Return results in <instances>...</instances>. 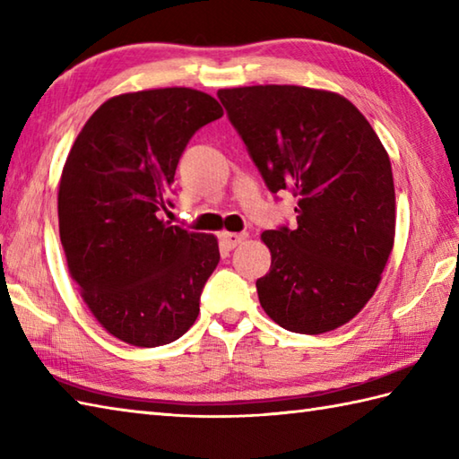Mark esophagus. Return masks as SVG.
<instances>
[{"instance_id": "esophagus-1", "label": "esophagus", "mask_w": 459, "mask_h": 459, "mask_svg": "<svg viewBox=\"0 0 459 459\" xmlns=\"http://www.w3.org/2000/svg\"><path fill=\"white\" fill-rule=\"evenodd\" d=\"M219 238H221V245H222L224 248L232 250V248L240 247L242 242H245V240L248 238V235H247V232H227V230H222L221 235H219Z\"/></svg>"}]
</instances>
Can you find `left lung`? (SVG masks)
<instances>
[{
  "instance_id": "1",
  "label": "left lung",
  "mask_w": 459,
  "mask_h": 459,
  "mask_svg": "<svg viewBox=\"0 0 459 459\" xmlns=\"http://www.w3.org/2000/svg\"><path fill=\"white\" fill-rule=\"evenodd\" d=\"M268 189H291L298 227L264 230L272 264L256 280L266 316L319 335L353 319L394 247V181L383 142L331 91L256 84L217 92Z\"/></svg>"
}]
</instances>
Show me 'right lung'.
<instances>
[{"mask_svg": "<svg viewBox=\"0 0 459 459\" xmlns=\"http://www.w3.org/2000/svg\"><path fill=\"white\" fill-rule=\"evenodd\" d=\"M221 116L211 94L185 86L124 92L86 120L66 155L56 209L68 274L124 343L168 345L199 316L219 240L160 211L191 135Z\"/></svg>", "mask_w": 459, "mask_h": 459, "instance_id": "1", "label": "right lung"}]
</instances>
